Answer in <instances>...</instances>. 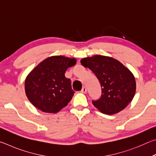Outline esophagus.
Returning <instances> with one entry per match:
<instances>
[{"mask_svg": "<svg viewBox=\"0 0 156 156\" xmlns=\"http://www.w3.org/2000/svg\"><path fill=\"white\" fill-rule=\"evenodd\" d=\"M81 93H83V94H86L87 93V88L86 87H83V89H82V90H81Z\"/></svg>", "mask_w": 156, "mask_h": 156, "instance_id": "esophagus-1", "label": "esophagus"}]
</instances>
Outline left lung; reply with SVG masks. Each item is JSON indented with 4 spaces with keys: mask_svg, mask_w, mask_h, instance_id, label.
I'll return each mask as SVG.
<instances>
[{
    "mask_svg": "<svg viewBox=\"0 0 156 156\" xmlns=\"http://www.w3.org/2000/svg\"><path fill=\"white\" fill-rule=\"evenodd\" d=\"M80 62L94 72L101 85V97L92 101L100 112L115 114L131 102L136 94V79L120 61L112 57L95 55L84 58Z\"/></svg>",
    "mask_w": 156,
    "mask_h": 156,
    "instance_id": "1",
    "label": "left lung"
}]
</instances>
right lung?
I'll return each mask as SVG.
<instances>
[{
    "label": "right lung",
    "mask_w": 156,
    "mask_h": 156,
    "mask_svg": "<svg viewBox=\"0 0 156 156\" xmlns=\"http://www.w3.org/2000/svg\"><path fill=\"white\" fill-rule=\"evenodd\" d=\"M76 63L73 58L63 56L49 57L39 63L25 82L26 96L31 104L42 112L51 113L67 106L74 91L65 73Z\"/></svg>",
    "instance_id": "1"
}]
</instances>
